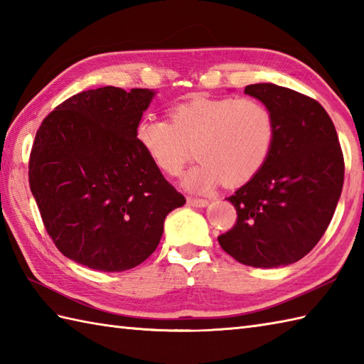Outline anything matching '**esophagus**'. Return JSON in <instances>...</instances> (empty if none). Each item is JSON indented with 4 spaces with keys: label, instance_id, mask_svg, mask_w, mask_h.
I'll use <instances>...</instances> for the list:
<instances>
[{
    "label": "esophagus",
    "instance_id": "obj_1",
    "mask_svg": "<svg viewBox=\"0 0 364 364\" xmlns=\"http://www.w3.org/2000/svg\"><path fill=\"white\" fill-rule=\"evenodd\" d=\"M188 205H191V206H197V208H205V206H208V200H205V198H194V197H189V198H188Z\"/></svg>",
    "mask_w": 364,
    "mask_h": 364
}]
</instances>
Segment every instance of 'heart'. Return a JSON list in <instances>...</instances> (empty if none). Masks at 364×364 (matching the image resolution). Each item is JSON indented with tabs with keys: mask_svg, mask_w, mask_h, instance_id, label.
I'll use <instances>...</instances> for the list:
<instances>
[{
	"mask_svg": "<svg viewBox=\"0 0 364 364\" xmlns=\"http://www.w3.org/2000/svg\"><path fill=\"white\" fill-rule=\"evenodd\" d=\"M170 120L144 117L134 137L139 146L166 175H178L188 158V142H196L200 159L181 184L205 194L225 181L242 186L257 176L270 158L275 142L274 115L252 98L198 95L175 105Z\"/></svg>",
	"mask_w": 364,
	"mask_h": 364,
	"instance_id": "b5f03b06",
	"label": "heart"
}]
</instances>
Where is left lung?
Here are the masks:
<instances>
[{
    "label": "left lung",
    "mask_w": 364,
    "mask_h": 364,
    "mask_svg": "<svg viewBox=\"0 0 364 364\" xmlns=\"http://www.w3.org/2000/svg\"><path fill=\"white\" fill-rule=\"evenodd\" d=\"M244 94L272 112L275 142L264 168L227 198L237 222L218 239L245 266H288L313 250L333 218L344 183L341 145L316 100L270 82Z\"/></svg>",
    "instance_id": "left-lung-1"
}]
</instances>
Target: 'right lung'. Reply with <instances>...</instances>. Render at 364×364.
I'll return each instance as SVG.
<instances>
[{
    "label": "right lung",
    "instance_id": "1",
    "mask_svg": "<svg viewBox=\"0 0 364 364\" xmlns=\"http://www.w3.org/2000/svg\"><path fill=\"white\" fill-rule=\"evenodd\" d=\"M156 92L106 86L59 105L36 134L29 186L64 257L103 272L156 250L170 211L186 203L139 146L137 122Z\"/></svg>",
    "mask_w": 364,
    "mask_h": 364
}]
</instances>
